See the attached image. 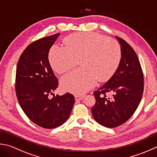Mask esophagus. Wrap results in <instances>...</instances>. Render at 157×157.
<instances>
[{
    "instance_id": "esophagus-1",
    "label": "esophagus",
    "mask_w": 157,
    "mask_h": 157,
    "mask_svg": "<svg viewBox=\"0 0 157 157\" xmlns=\"http://www.w3.org/2000/svg\"><path fill=\"white\" fill-rule=\"evenodd\" d=\"M83 98H84V95H75V100L76 101L81 100Z\"/></svg>"
}]
</instances>
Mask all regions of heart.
Segmentation results:
<instances>
[{"mask_svg": "<svg viewBox=\"0 0 157 157\" xmlns=\"http://www.w3.org/2000/svg\"><path fill=\"white\" fill-rule=\"evenodd\" d=\"M63 43L65 47L54 45L50 50L52 68L62 74L75 67L79 59L81 66L61 78V86L67 91L84 94L94 87L97 80H109L119 66L121 47L113 38L85 32L70 34Z\"/></svg>", "mask_w": 157, "mask_h": 157, "instance_id": "b5f03b06", "label": "heart"}]
</instances>
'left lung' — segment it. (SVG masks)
Segmentation results:
<instances>
[{
    "label": "left lung",
    "mask_w": 157,
    "mask_h": 157,
    "mask_svg": "<svg viewBox=\"0 0 157 157\" xmlns=\"http://www.w3.org/2000/svg\"><path fill=\"white\" fill-rule=\"evenodd\" d=\"M121 44V59L112 77L94 93V119L101 125L114 128L125 123L138 107L144 91V75L135 51L125 40L116 36ZM107 92L113 95L107 97Z\"/></svg>",
    "instance_id": "obj_1"
}]
</instances>
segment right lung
<instances>
[{
	"instance_id": "1",
	"label": "right lung",
	"mask_w": 157,
	"mask_h": 157,
	"mask_svg": "<svg viewBox=\"0 0 157 157\" xmlns=\"http://www.w3.org/2000/svg\"><path fill=\"white\" fill-rule=\"evenodd\" d=\"M59 33L30 44L17 62L15 91L25 115L37 125L53 129L64 123L75 104L74 95H55L58 81L49 62V52ZM53 98H50V95Z\"/></svg>"
}]
</instances>
